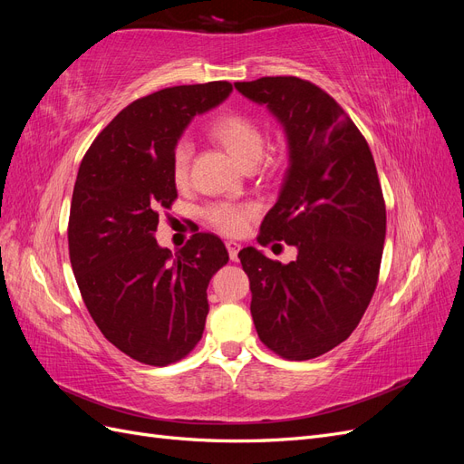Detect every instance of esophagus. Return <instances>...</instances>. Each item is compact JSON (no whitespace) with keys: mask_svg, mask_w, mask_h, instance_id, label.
<instances>
[{"mask_svg":"<svg viewBox=\"0 0 464 464\" xmlns=\"http://www.w3.org/2000/svg\"><path fill=\"white\" fill-rule=\"evenodd\" d=\"M240 244H237V242H227V249H228V256H230V259L232 261H237V251H240Z\"/></svg>","mask_w":464,"mask_h":464,"instance_id":"obj_1","label":"esophagus"}]
</instances>
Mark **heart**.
Wrapping results in <instances>:
<instances>
[{
  "label": "heart",
  "instance_id": "heart-1",
  "mask_svg": "<svg viewBox=\"0 0 464 464\" xmlns=\"http://www.w3.org/2000/svg\"><path fill=\"white\" fill-rule=\"evenodd\" d=\"M208 133L228 150L230 157L246 170L254 168L263 154L265 135L261 125L249 116L228 111L218 116L210 123ZM191 143L188 139H179L172 150V178L176 184H186L189 176V160H191ZM257 207L254 203H230L220 201L210 205L205 210L207 220L213 224L222 234L237 236L242 234L249 220L256 217Z\"/></svg>",
  "mask_w": 464,
  "mask_h": 464
}]
</instances>
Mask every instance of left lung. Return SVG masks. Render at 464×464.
<instances>
[{"instance_id": "1", "label": "left lung", "mask_w": 464, "mask_h": 464, "mask_svg": "<svg viewBox=\"0 0 464 464\" xmlns=\"http://www.w3.org/2000/svg\"><path fill=\"white\" fill-rule=\"evenodd\" d=\"M285 128L288 170L257 242L298 247L283 265L256 247L242 261L261 343L286 360H312L346 341L377 286L385 201L368 141L333 96L298 77L234 82Z\"/></svg>"}]
</instances>
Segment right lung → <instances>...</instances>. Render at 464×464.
<instances>
[{
  "instance_id": "obj_1",
  "label": "right lung",
  "mask_w": 464,
  "mask_h": 464,
  "mask_svg": "<svg viewBox=\"0 0 464 464\" xmlns=\"http://www.w3.org/2000/svg\"><path fill=\"white\" fill-rule=\"evenodd\" d=\"M228 81L137 98L89 147L69 210V259L96 327L130 358L168 366L201 341L207 286L228 263L215 234L172 251L157 244L159 215L178 198L172 150L195 114L218 106Z\"/></svg>"
}]
</instances>
